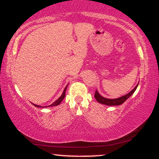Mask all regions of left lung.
Instances as JSON below:
<instances>
[{
    "label": "left lung",
    "instance_id": "left-lung-1",
    "mask_svg": "<svg viewBox=\"0 0 159 159\" xmlns=\"http://www.w3.org/2000/svg\"><path fill=\"white\" fill-rule=\"evenodd\" d=\"M138 85L136 86L135 87H134L133 90L131 91V92H129V93L125 95V96H122V97H120L118 98H114V99H110V98H104L102 96H100L99 94H98V91L96 90V92H95V96L94 97L96 98V101L98 102L101 103V104H104V105H121V104H123L124 102L125 101V100L127 99L128 98L130 97L134 93V92L135 91V90L137 89V87H138Z\"/></svg>",
    "mask_w": 159,
    "mask_h": 159
}]
</instances>
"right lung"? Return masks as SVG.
Returning <instances> with one entry per match:
<instances>
[{"instance_id": "obj_1", "label": "right lung", "mask_w": 159, "mask_h": 159, "mask_svg": "<svg viewBox=\"0 0 159 159\" xmlns=\"http://www.w3.org/2000/svg\"><path fill=\"white\" fill-rule=\"evenodd\" d=\"M67 86H68V85H67ZM67 86H66V87H65L64 90H63V94L61 95V97H60L59 98H58V99H57L56 101L54 102V103H52V105H48V106H47V107H53V106H56V105H60V104H61V102L62 101H63V98H64L65 96H66V90ZM33 105H34V106H36V107H42L41 106H39V105H34V104H33Z\"/></svg>"}]
</instances>
